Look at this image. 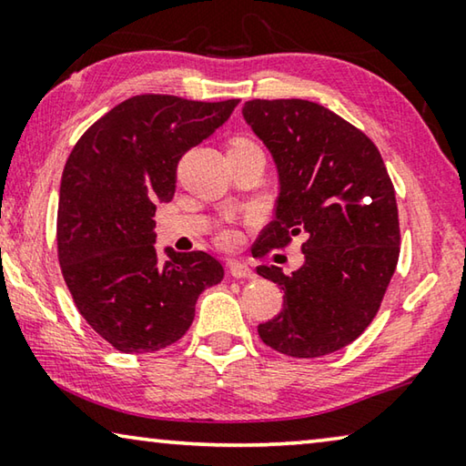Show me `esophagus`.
<instances>
[{"instance_id":"34e87169","label":"esophagus","mask_w":466,"mask_h":466,"mask_svg":"<svg viewBox=\"0 0 466 466\" xmlns=\"http://www.w3.org/2000/svg\"><path fill=\"white\" fill-rule=\"evenodd\" d=\"M230 275L236 279H255V271H252L247 263L238 261L230 263Z\"/></svg>"}]
</instances>
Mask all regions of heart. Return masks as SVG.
Returning <instances> with one entry per match:
<instances>
[{"label":"heart","instance_id":"1","mask_svg":"<svg viewBox=\"0 0 466 466\" xmlns=\"http://www.w3.org/2000/svg\"><path fill=\"white\" fill-rule=\"evenodd\" d=\"M242 141H244V139H236V141H234V144H242ZM232 240H234V234H232V232H228V234H224V242H232Z\"/></svg>","mask_w":466,"mask_h":466}]
</instances>
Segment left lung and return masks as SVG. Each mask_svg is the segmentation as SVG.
<instances>
[{
    "mask_svg": "<svg viewBox=\"0 0 466 466\" xmlns=\"http://www.w3.org/2000/svg\"><path fill=\"white\" fill-rule=\"evenodd\" d=\"M242 116L278 170L275 219L252 255L302 236L304 265L257 273L283 289V309L258 337L291 358H320L364 333L399 261V211L378 147L333 110L309 100H248Z\"/></svg>",
    "mask_w": 466,
    "mask_h": 466,
    "instance_id": "obj_1",
    "label": "left lung"
}]
</instances>
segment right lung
<instances>
[{"label":"right lung","mask_w":466,"mask_h":466,"mask_svg":"<svg viewBox=\"0 0 466 466\" xmlns=\"http://www.w3.org/2000/svg\"><path fill=\"white\" fill-rule=\"evenodd\" d=\"M240 100L197 102L141 94L84 133L63 168L57 250L86 322L123 353L164 350L183 337L203 289L224 267L203 250H156L157 203L175 197L177 167L230 119Z\"/></svg>","instance_id":"add662e5"}]
</instances>
